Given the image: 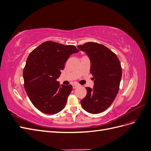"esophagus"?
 I'll use <instances>...</instances> for the list:
<instances>
[{"label": "esophagus", "mask_w": 151, "mask_h": 151, "mask_svg": "<svg viewBox=\"0 0 151 151\" xmlns=\"http://www.w3.org/2000/svg\"><path fill=\"white\" fill-rule=\"evenodd\" d=\"M72 86H73V89H76V88H77V87H79V85L77 84H74L72 85Z\"/></svg>", "instance_id": "obj_1"}]
</instances>
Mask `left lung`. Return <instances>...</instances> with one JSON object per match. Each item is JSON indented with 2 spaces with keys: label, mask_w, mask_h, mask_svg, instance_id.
I'll use <instances>...</instances> for the list:
<instances>
[{
  "label": "left lung",
  "mask_w": 151,
  "mask_h": 151,
  "mask_svg": "<svg viewBox=\"0 0 151 151\" xmlns=\"http://www.w3.org/2000/svg\"><path fill=\"white\" fill-rule=\"evenodd\" d=\"M77 47L90 58L94 83L93 89L86 88L87 94L81 104L86 111L98 114L110 106L118 94L122 75L120 62L115 53L103 45L88 42Z\"/></svg>",
  "instance_id": "1"
}]
</instances>
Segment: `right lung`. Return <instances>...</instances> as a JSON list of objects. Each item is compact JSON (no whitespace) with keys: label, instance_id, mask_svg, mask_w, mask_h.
<instances>
[{"label":"right lung","instance_id":"1","mask_svg":"<svg viewBox=\"0 0 151 151\" xmlns=\"http://www.w3.org/2000/svg\"><path fill=\"white\" fill-rule=\"evenodd\" d=\"M79 50L74 45L47 41L34 49L23 70L24 86L31 103L42 113L53 115L65 106L72 86L57 81L65 63Z\"/></svg>","mask_w":151,"mask_h":151}]
</instances>
